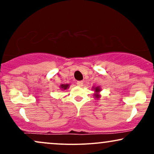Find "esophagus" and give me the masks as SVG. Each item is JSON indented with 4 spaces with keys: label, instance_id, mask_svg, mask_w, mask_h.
Instances as JSON below:
<instances>
[{
    "label": "esophagus",
    "instance_id": "esophagus-1",
    "mask_svg": "<svg viewBox=\"0 0 154 154\" xmlns=\"http://www.w3.org/2000/svg\"><path fill=\"white\" fill-rule=\"evenodd\" d=\"M77 85L78 86H80V87H81V86L83 85V82H82V81H77Z\"/></svg>",
    "mask_w": 154,
    "mask_h": 154
}]
</instances>
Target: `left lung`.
Instances as JSON below:
<instances>
[{
  "mask_svg": "<svg viewBox=\"0 0 154 154\" xmlns=\"http://www.w3.org/2000/svg\"><path fill=\"white\" fill-rule=\"evenodd\" d=\"M93 90H94V91H95V94H94V96L95 97V98H99L100 97V95H99V92L101 91V90H100V87H93Z\"/></svg>",
  "mask_w": 154,
  "mask_h": 154,
  "instance_id": "obj_1",
  "label": "left lung"
}]
</instances>
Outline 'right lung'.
Segmentation results:
<instances>
[{
  "mask_svg": "<svg viewBox=\"0 0 154 154\" xmlns=\"http://www.w3.org/2000/svg\"><path fill=\"white\" fill-rule=\"evenodd\" d=\"M69 84H62L60 85V88H61V90H66L67 88H69Z\"/></svg>",
  "mask_w": 154,
  "mask_h": 154,
  "instance_id": "right-lung-1",
  "label": "right lung"
}]
</instances>
